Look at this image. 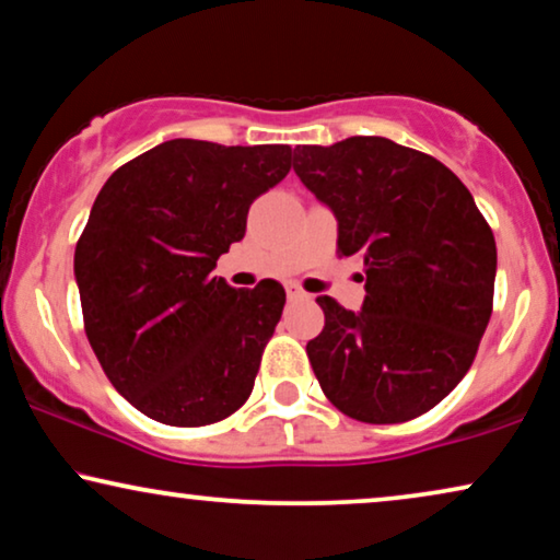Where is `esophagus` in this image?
<instances>
[{
	"label": "esophagus",
	"mask_w": 560,
	"mask_h": 560,
	"mask_svg": "<svg viewBox=\"0 0 560 560\" xmlns=\"http://www.w3.org/2000/svg\"><path fill=\"white\" fill-rule=\"evenodd\" d=\"M287 296H289V302H302V300H307V292H302L300 287H287Z\"/></svg>",
	"instance_id": "obj_1"
}]
</instances>
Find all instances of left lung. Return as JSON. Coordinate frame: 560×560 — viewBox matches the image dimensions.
<instances>
[{
	"label": "left lung",
	"mask_w": 560,
	"mask_h": 560,
	"mask_svg": "<svg viewBox=\"0 0 560 560\" xmlns=\"http://www.w3.org/2000/svg\"><path fill=\"white\" fill-rule=\"evenodd\" d=\"M294 171L338 218V256L366 273L361 312L317 296L312 371L358 422L415 420L471 369L494 307V233L448 166L389 138L296 145Z\"/></svg>",
	"instance_id": "1"
}]
</instances>
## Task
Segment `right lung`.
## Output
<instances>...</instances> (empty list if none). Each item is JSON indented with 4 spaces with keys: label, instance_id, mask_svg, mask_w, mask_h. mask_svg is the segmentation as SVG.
Masks as SVG:
<instances>
[{
    "label": "right lung",
    "instance_id": "obj_1",
    "mask_svg": "<svg viewBox=\"0 0 560 560\" xmlns=\"http://www.w3.org/2000/svg\"><path fill=\"white\" fill-rule=\"evenodd\" d=\"M289 145L176 138L107 178L77 243L84 330L112 386L155 422L202 428L248 401L284 310L279 281L212 276Z\"/></svg>",
    "mask_w": 560,
    "mask_h": 560
}]
</instances>
